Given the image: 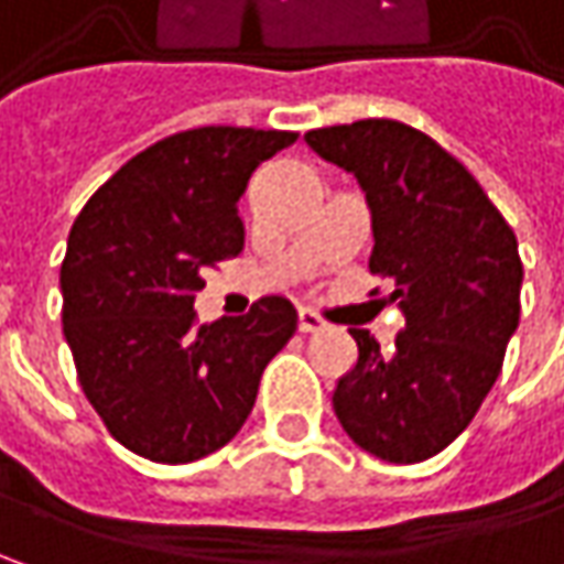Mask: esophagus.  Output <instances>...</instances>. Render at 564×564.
Segmentation results:
<instances>
[{"label": "esophagus", "mask_w": 564, "mask_h": 564, "mask_svg": "<svg viewBox=\"0 0 564 564\" xmlns=\"http://www.w3.org/2000/svg\"><path fill=\"white\" fill-rule=\"evenodd\" d=\"M297 329L301 333H319V329H326V319L314 311H307V307H301L297 311Z\"/></svg>", "instance_id": "obj_1"}]
</instances>
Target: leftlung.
I'll return each instance as SVG.
<instances>
[{
  "mask_svg": "<svg viewBox=\"0 0 564 564\" xmlns=\"http://www.w3.org/2000/svg\"><path fill=\"white\" fill-rule=\"evenodd\" d=\"M319 160L358 178L370 209V272L404 311L392 351L367 329L333 389L341 430L392 465L443 452L502 370L521 314V257L502 213L455 156L392 119L304 134Z\"/></svg>",
  "mask_w": 564,
  "mask_h": 564,
  "instance_id": "1",
  "label": "left lung"
}]
</instances>
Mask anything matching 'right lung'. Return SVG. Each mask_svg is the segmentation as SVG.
Wrapping results in <instances>:
<instances>
[{
  "label": "right lung",
  "mask_w": 564,
  "mask_h": 564,
  "mask_svg": "<svg viewBox=\"0 0 564 564\" xmlns=\"http://www.w3.org/2000/svg\"><path fill=\"white\" fill-rule=\"evenodd\" d=\"M294 131L209 124L147 147L80 209L62 263V329L77 379L134 455L187 465L245 426L297 326L292 301L197 323L204 270L245 245L238 200Z\"/></svg>",
  "instance_id": "1"
}]
</instances>
